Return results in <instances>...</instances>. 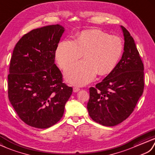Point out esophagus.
Segmentation results:
<instances>
[{
    "label": "esophagus",
    "mask_w": 155,
    "mask_h": 155,
    "mask_svg": "<svg viewBox=\"0 0 155 155\" xmlns=\"http://www.w3.org/2000/svg\"><path fill=\"white\" fill-rule=\"evenodd\" d=\"M80 90V89L77 87H74L73 88V91H74V92H78V91H79Z\"/></svg>",
    "instance_id": "1"
}]
</instances>
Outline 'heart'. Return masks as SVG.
<instances>
[{
	"label": "heart",
	"instance_id": "heart-1",
	"mask_svg": "<svg viewBox=\"0 0 155 155\" xmlns=\"http://www.w3.org/2000/svg\"><path fill=\"white\" fill-rule=\"evenodd\" d=\"M123 51V43L119 37L110 36L99 30H85L75 40L66 39L58 44L55 56L60 67L66 68L82 56L85 60L72 64L65 71L68 82L84 85L96 75L112 72L118 64Z\"/></svg>",
	"mask_w": 155,
	"mask_h": 155
}]
</instances>
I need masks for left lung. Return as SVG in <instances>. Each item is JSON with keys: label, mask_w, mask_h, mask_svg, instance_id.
<instances>
[{"label": "left lung", "mask_w": 155, "mask_h": 155, "mask_svg": "<svg viewBox=\"0 0 155 155\" xmlns=\"http://www.w3.org/2000/svg\"><path fill=\"white\" fill-rule=\"evenodd\" d=\"M124 51L116 68L95 87L89 88L87 108L94 121L119 124L131 114L144 89V66L135 41L125 27Z\"/></svg>", "instance_id": "1"}]
</instances>
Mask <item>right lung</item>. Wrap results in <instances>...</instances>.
Wrapping results in <instances>:
<instances>
[{
    "mask_svg": "<svg viewBox=\"0 0 155 155\" xmlns=\"http://www.w3.org/2000/svg\"><path fill=\"white\" fill-rule=\"evenodd\" d=\"M64 31L60 25L32 30L13 50L8 75L9 101L21 120L35 128L46 129L59 121L72 94L54 64Z\"/></svg>",
    "mask_w": 155,
    "mask_h": 155,
    "instance_id": "1",
    "label": "right lung"
}]
</instances>
